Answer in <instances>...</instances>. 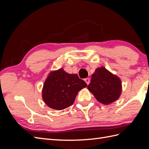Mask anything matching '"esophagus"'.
<instances>
[{
    "label": "esophagus",
    "mask_w": 149,
    "mask_h": 149,
    "mask_svg": "<svg viewBox=\"0 0 149 149\" xmlns=\"http://www.w3.org/2000/svg\"><path fill=\"white\" fill-rule=\"evenodd\" d=\"M84 81H85V82L87 84H89V82H90V79H89V78H87L84 79Z\"/></svg>",
    "instance_id": "obj_1"
}]
</instances>
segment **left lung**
<instances>
[{"instance_id": "left-lung-1", "label": "left lung", "mask_w": 149, "mask_h": 149, "mask_svg": "<svg viewBox=\"0 0 149 149\" xmlns=\"http://www.w3.org/2000/svg\"><path fill=\"white\" fill-rule=\"evenodd\" d=\"M88 89L99 102L109 104L119 99L120 95L121 81L105 68H97L92 74Z\"/></svg>"}]
</instances>
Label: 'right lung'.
Here are the masks:
<instances>
[{"mask_svg": "<svg viewBox=\"0 0 149 149\" xmlns=\"http://www.w3.org/2000/svg\"><path fill=\"white\" fill-rule=\"evenodd\" d=\"M87 84L76 74H69L62 68L49 73L43 84L42 97L49 107L62 110L73 104L81 89Z\"/></svg>", "mask_w": 149, "mask_h": 149, "instance_id": "add662e5", "label": "right lung"}]
</instances>
